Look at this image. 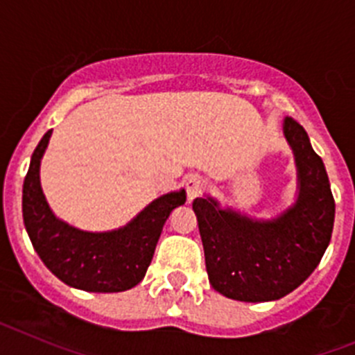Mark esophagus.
Wrapping results in <instances>:
<instances>
[{
    "label": "esophagus",
    "instance_id": "obj_1",
    "mask_svg": "<svg viewBox=\"0 0 355 355\" xmlns=\"http://www.w3.org/2000/svg\"><path fill=\"white\" fill-rule=\"evenodd\" d=\"M184 187H187L188 199L192 200L202 193V190H205V181L200 180L199 175H190L187 180V183H184Z\"/></svg>",
    "mask_w": 355,
    "mask_h": 355
}]
</instances>
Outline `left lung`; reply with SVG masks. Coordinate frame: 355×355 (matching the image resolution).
<instances>
[{"mask_svg":"<svg viewBox=\"0 0 355 355\" xmlns=\"http://www.w3.org/2000/svg\"><path fill=\"white\" fill-rule=\"evenodd\" d=\"M284 135L295 153L300 192L293 208L270 222L218 209L213 199L192 202L211 286L241 302L277 300L313 274L331 241L334 197L324 162L307 133L286 117Z\"/></svg>","mask_w":355,"mask_h":355,"instance_id":"1","label":"left lung"}]
</instances>
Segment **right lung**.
I'll list each match as a JSON object with an SVG mask.
<instances>
[{"label":"right lung","mask_w":355,"mask_h":355,"mask_svg":"<svg viewBox=\"0 0 355 355\" xmlns=\"http://www.w3.org/2000/svg\"><path fill=\"white\" fill-rule=\"evenodd\" d=\"M51 131L31 155L23 184V218L33 249L56 277L72 288L117 293L137 286L150 265L156 243L171 211L184 205L187 193L172 192L153 200L126 227L112 233H85L58 220L44 199L40 158Z\"/></svg>","instance_id":"add662e5"}]
</instances>
